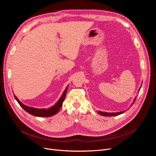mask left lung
<instances>
[{
    "instance_id": "obj_1",
    "label": "left lung",
    "mask_w": 156,
    "mask_h": 156,
    "mask_svg": "<svg viewBox=\"0 0 156 156\" xmlns=\"http://www.w3.org/2000/svg\"><path fill=\"white\" fill-rule=\"evenodd\" d=\"M135 99H136V98H135L134 102H135ZM133 104H132V105H133ZM98 112H99V114L101 115H102V116H116V115H119L122 114V113H123L124 112H116V113H108V112H104L98 111Z\"/></svg>"
}]
</instances>
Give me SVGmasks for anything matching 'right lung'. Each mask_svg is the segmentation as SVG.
Instances as JSON below:
<instances>
[{
  "label": "right lung",
  "mask_w": 156,
  "mask_h": 156,
  "mask_svg": "<svg viewBox=\"0 0 156 156\" xmlns=\"http://www.w3.org/2000/svg\"><path fill=\"white\" fill-rule=\"evenodd\" d=\"M67 90H68V87L66 88L65 91L64 92L62 96H61V98L59 99L58 101L56 103V104L51 107V108H48V109H40V108H36L34 107H29L27 105H25L18 100L17 98L14 95V97H15L16 100H17V101L18 102L19 104L20 105V106L24 109L25 111H27V112H29V114L34 115V116H40V117H50L55 115V114L57 113L59 110L60 109V108L62 107L63 101L65 99L66 96V93H67Z\"/></svg>",
  "instance_id": "obj_1"
}]
</instances>
